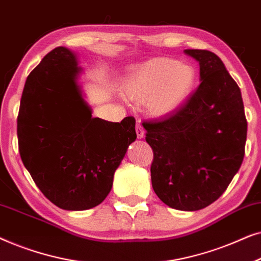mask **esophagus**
I'll use <instances>...</instances> for the list:
<instances>
[{
  "instance_id": "esophagus-1",
  "label": "esophagus",
  "mask_w": 261,
  "mask_h": 261,
  "mask_svg": "<svg viewBox=\"0 0 261 261\" xmlns=\"http://www.w3.org/2000/svg\"><path fill=\"white\" fill-rule=\"evenodd\" d=\"M135 132H137L138 139H144L145 130H144V128H142L141 124H137V127H135Z\"/></svg>"
}]
</instances>
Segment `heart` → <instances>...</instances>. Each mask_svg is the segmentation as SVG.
I'll return each instance as SVG.
<instances>
[{
    "instance_id": "obj_1",
    "label": "heart",
    "mask_w": 261,
    "mask_h": 261,
    "mask_svg": "<svg viewBox=\"0 0 261 261\" xmlns=\"http://www.w3.org/2000/svg\"><path fill=\"white\" fill-rule=\"evenodd\" d=\"M197 83V71L177 59L155 58L135 66L123 82V92L138 103L145 102L152 117L176 113L190 97Z\"/></svg>"
}]
</instances>
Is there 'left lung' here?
<instances>
[{
    "label": "left lung",
    "mask_w": 261,
    "mask_h": 261,
    "mask_svg": "<svg viewBox=\"0 0 261 261\" xmlns=\"http://www.w3.org/2000/svg\"><path fill=\"white\" fill-rule=\"evenodd\" d=\"M199 64L201 84L176 113L144 122L153 149L152 187L170 208L196 212L226 191L245 155L241 91L215 53L184 49Z\"/></svg>",
    "instance_id": "left-lung-1"
}]
</instances>
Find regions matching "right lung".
<instances>
[{"label":"right lung","instance_id":"add662e5","mask_svg":"<svg viewBox=\"0 0 261 261\" xmlns=\"http://www.w3.org/2000/svg\"><path fill=\"white\" fill-rule=\"evenodd\" d=\"M81 71L71 49L47 53L27 77L17 116L20 155L34 183L53 204L76 212L105 201L137 139L133 117H92L78 83Z\"/></svg>","mask_w":261,"mask_h":261}]
</instances>
